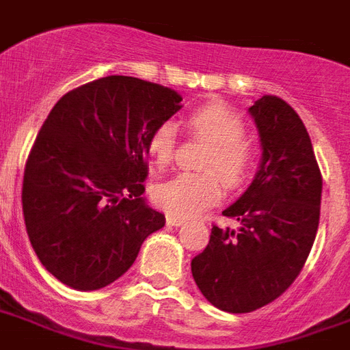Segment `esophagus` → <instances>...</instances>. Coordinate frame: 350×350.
Masks as SVG:
<instances>
[{
	"mask_svg": "<svg viewBox=\"0 0 350 350\" xmlns=\"http://www.w3.org/2000/svg\"><path fill=\"white\" fill-rule=\"evenodd\" d=\"M183 222H185V218L178 217V215H167V224L169 226H181Z\"/></svg>",
	"mask_w": 350,
	"mask_h": 350,
	"instance_id": "obj_1",
	"label": "esophagus"
}]
</instances>
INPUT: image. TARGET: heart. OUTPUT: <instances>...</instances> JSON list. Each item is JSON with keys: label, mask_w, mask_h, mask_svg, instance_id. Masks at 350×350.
<instances>
[{"label": "heart", "mask_w": 350, "mask_h": 350, "mask_svg": "<svg viewBox=\"0 0 350 350\" xmlns=\"http://www.w3.org/2000/svg\"><path fill=\"white\" fill-rule=\"evenodd\" d=\"M193 137L207 143L198 174H178L154 187L159 207L178 217H193L215 205L222 196V183L239 189L250 180L255 165V150L244 137L246 126L239 113L224 104H207L187 119ZM176 148V126L165 121L148 135L146 150L152 163L163 169L172 161Z\"/></svg>", "instance_id": "obj_1"}]
</instances>
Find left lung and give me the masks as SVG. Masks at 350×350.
<instances>
[{
  "label": "left lung",
  "instance_id": "left-lung-1",
  "mask_svg": "<svg viewBox=\"0 0 350 350\" xmlns=\"http://www.w3.org/2000/svg\"><path fill=\"white\" fill-rule=\"evenodd\" d=\"M250 113L260 165L246 193L222 211L239 228L213 226L191 262L205 299L231 314L268 305L297 279L316 240L323 187L310 135L290 104L264 95Z\"/></svg>",
  "mask_w": 350,
  "mask_h": 350
}]
</instances>
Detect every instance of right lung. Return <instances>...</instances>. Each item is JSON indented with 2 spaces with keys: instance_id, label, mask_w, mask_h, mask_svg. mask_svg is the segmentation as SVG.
Instances as JSON below:
<instances>
[{
  "instance_id": "obj_1",
  "label": "right lung",
  "mask_w": 350,
  "mask_h": 350,
  "mask_svg": "<svg viewBox=\"0 0 350 350\" xmlns=\"http://www.w3.org/2000/svg\"><path fill=\"white\" fill-rule=\"evenodd\" d=\"M180 103L170 88L111 75L53 106L27 157L21 204L34 253L58 281L82 292L108 286L163 228L143 198L146 143Z\"/></svg>"
}]
</instances>
